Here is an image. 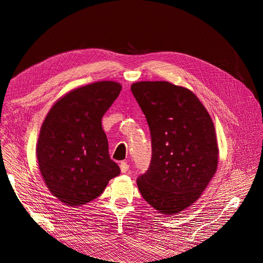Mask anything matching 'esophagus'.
Listing matches in <instances>:
<instances>
[{"mask_svg":"<svg viewBox=\"0 0 263 263\" xmlns=\"http://www.w3.org/2000/svg\"><path fill=\"white\" fill-rule=\"evenodd\" d=\"M128 168H129L128 163L125 162V161L121 162V171H122V173H126L127 171H128Z\"/></svg>","mask_w":263,"mask_h":263,"instance_id":"34e87169","label":"esophagus"}]
</instances>
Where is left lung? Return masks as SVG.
Here are the masks:
<instances>
[{"label":"left lung","mask_w":263,"mask_h":263,"mask_svg":"<svg viewBox=\"0 0 263 263\" xmlns=\"http://www.w3.org/2000/svg\"><path fill=\"white\" fill-rule=\"evenodd\" d=\"M151 137L149 169L137 178L145 201L163 214L192 205L217 169L218 148L212 118L195 94L166 81L130 86Z\"/></svg>","instance_id":"left-lung-1"}]
</instances>
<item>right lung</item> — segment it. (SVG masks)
<instances>
[{
	"label": "right lung",
	"mask_w": 263,
	"mask_h": 263,
	"mask_svg": "<svg viewBox=\"0 0 263 263\" xmlns=\"http://www.w3.org/2000/svg\"><path fill=\"white\" fill-rule=\"evenodd\" d=\"M122 85L101 81L79 87L55 102L37 142L39 170L59 201L78 206L102 194L121 169L108 155L102 117Z\"/></svg>",
	"instance_id": "1"
}]
</instances>
